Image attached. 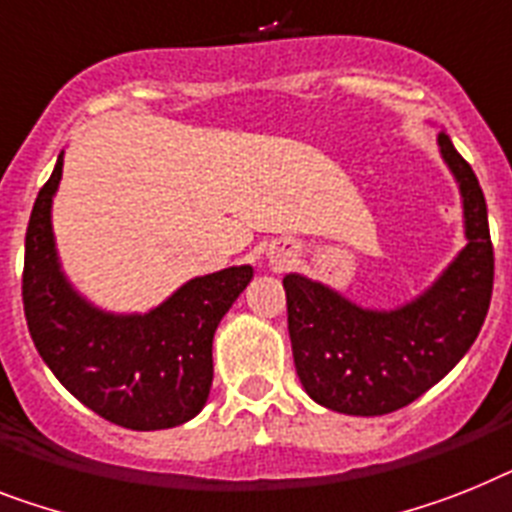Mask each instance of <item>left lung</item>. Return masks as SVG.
<instances>
[{"label": "left lung", "instance_id": "8db88e82", "mask_svg": "<svg viewBox=\"0 0 512 512\" xmlns=\"http://www.w3.org/2000/svg\"><path fill=\"white\" fill-rule=\"evenodd\" d=\"M463 204L466 246L413 301L366 308L324 282L285 274L287 332L308 398L345 416H384L421 398L479 337L489 311L494 251L487 201L450 135H437Z\"/></svg>", "mask_w": 512, "mask_h": 512}]
</instances>
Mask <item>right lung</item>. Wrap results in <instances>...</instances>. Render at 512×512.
I'll return each instance as SVG.
<instances>
[{
    "instance_id": "add662e5",
    "label": "right lung",
    "mask_w": 512,
    "mask_h": 512,
    "mask_svg": "<svg viewBox=\"0 0 512 512\" xmlns=\"http://www.w3.org/2000/svg\"><path fill=\"white\" fill-rule=\"evenodd\" d=\"M65 151L38 190L25 232L23 306L38 356L70 395L112 424L172 429L209 400L211 342L253 280V266L193 277L146 314H114L83 298L62 272L52 230Z\"/></svg>"
}]
</instances>
